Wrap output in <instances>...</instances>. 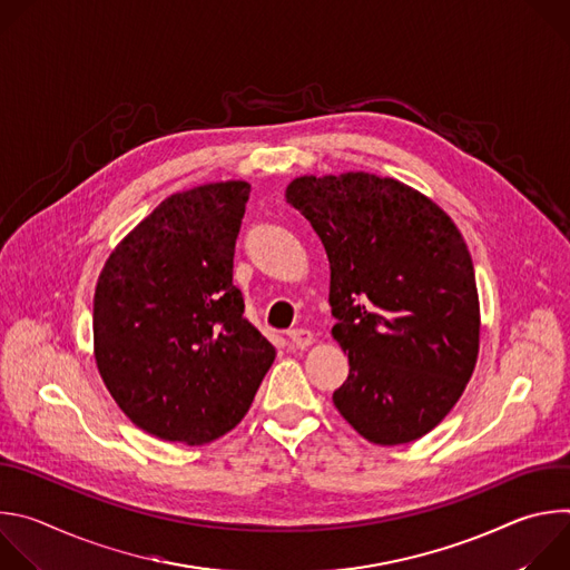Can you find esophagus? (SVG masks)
I'll use <instances>...</instances> for the list:
<instances>
[{
  "mask_svg": "<svg viewBox=\"0 0 570 570\" xmlns=\"http://www.w3.org/2000/svg\"><path fill=\"white\" fill-rule=\"evenodd\" d=\"M288 341H291L295 347L304 350V347H308V345L313 343V334H311L308 330H291V332H288Z\"/></svg>",
  "mask_w": 570,
  "mask_h": 570,
  "instance_id": "34e87169",
  "label": "esophagus"
}]
</instances>
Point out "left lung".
I'll list each match as a JSON object with an SVG mask.
<instances>
[{"instance_id": "left-lung-1", "label": "left lung", "mask_w": 570, "mask_h": 570, "mask_svg": "<svg viewBox=\"0 0 570 570\" xmlns=\"http://www.w3.org/2000/svg\"><path fill=\"white\" fill-rule=\"evenodd\" d=\"M286 200L330 257L334 338L350 356L338 413L370 442L433 431L473 374L480 306L466 243L431 198L363 171L302 176Z\"/></svg>"}]
</instances>
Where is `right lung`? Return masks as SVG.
Listing matches in <instances>:
<instances>
[{
	"label": "right lung",
	"instance_id": "1",
	"mask_svg": "<svg viewBox=\"0 0 570 570\" xmlns=\"http://www.w3.org/2000/svg\"><path fill=\"white\" fill-rule=\"evenodd\" d=\"M250 185L161 200L108 257L95 291V358L141 431L189 446L248 413L275 347L243 315L234 246Z\"/></svg>",
	"mask_w": 570,
	"mask_h": 570
}]
</instances>
